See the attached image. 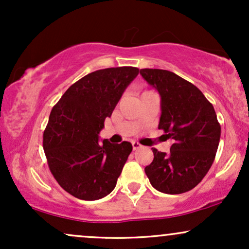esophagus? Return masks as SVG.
Masks as SVG:
<instances>
[{
	"label": "esophagus",
	"instance_id": "1",
	"mask_svg": "<svg viewBox=\"0 0 249 249\" xmlns=\"http://www.w3.org/2000/svg\"><path fill=\"white\" fill-rule=\"evenodd\" d=\"M132 147H133V150L136 151V150H139V148L142 147V145L139 144L138 142H132Z\"/></svg>",
	"mask_w": 249,
	"mask_h": 249
}]
</instances>
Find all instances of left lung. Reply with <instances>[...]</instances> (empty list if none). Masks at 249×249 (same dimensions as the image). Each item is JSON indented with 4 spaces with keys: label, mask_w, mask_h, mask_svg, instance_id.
Here are the masks:
<instances>
[{
    "label": "left lung",
    "mask_w": 249,
    "mask_h": 249,
    "mask_svg": "<svg viewBox=\"0 0 249 249\" xmlns=\"http://www.w3.org/2000/svg\"><path fill=\"white\" fill-rule=\"evenodd\" d=\"M141 75L161 97L158 128L173 142L168 153L152 148L153 161L145 173L156 190L185 193L204 179L215 158L221 133L216 113L196 85L174 72L142 69Z\"/></svg>",
    "instance_id": "8db88e82"
}]
</instances>
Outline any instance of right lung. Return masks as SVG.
<instances>
[{"label": "right lung", "instance_id": "add662e5", "mask_svg": "<svg viewBox=\"0 0 249 249\" xmlns=\"http://www.w3.org/2000/svg\"><path fill=\"white\" fill-rule=\"evenodd\" d=\"M138 68L93 71L73 83L50 112L43 148L53 178L63 190L82 200H97L116 187L132 145L99 144L98 133L111 117Z\"/></svg>", "mask_w": 249, "mask_h": 249}]
</instances>
